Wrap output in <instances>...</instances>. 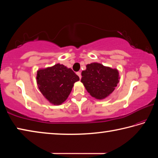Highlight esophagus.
I'll use <instances>...</instances> for the list:
<instances>
[{
    "mask_svg": "<svg viewBox=\"0 0 158 158\" xmlns=\"http://www.w3.org/2000/svg\"><path fill=\"white\" fill-rule=\"evenodd\" d=\"M77 75H78V77H79V79L81 78V73H80V72H77Z\"/></svg>",
    "mask_w": 158,
    "mask_h": 158,
    "instance_id": "obj_1",
    "label": "esophagus"
}]
</instances>
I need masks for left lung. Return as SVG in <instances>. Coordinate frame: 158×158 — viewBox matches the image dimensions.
<instances>
[{
  "label": "left lung",
  "mask_w": 158,
  "mask_h": 158,
  "mask_svg": "<svg viewBox=\"0 0 158 158\" xmlns=\"http://www.w3.org/2000/svg\"><path fill=\"white\" fill-rule=\"evenodd\" d=\"M81 81L92 97L102 100L114 91L119 82V74L116 69L105 67L100 63L88 64L82 71Z\"/></svg>",
  "instance_id": "left-lung-1"
}]
</instances>
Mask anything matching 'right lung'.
<instances>
[{
	"label": "right lung",
	"mask_w": 158,
	"mask_h": 158,
	"mask_svg": "<svg viewBox=\"0 0 158 158\" xmlns=\"http://www.w3.org/2000/svg\"><path fill=\"white\" fill-rule=\"evenodd\" d=\"M36 79L39 89L44 98L50 103L58 105L67 100L79 77L72 69L58 63L39 69Z\"/></svg>",
	"instance_id": "right-lung-1"
}]
</instances>
